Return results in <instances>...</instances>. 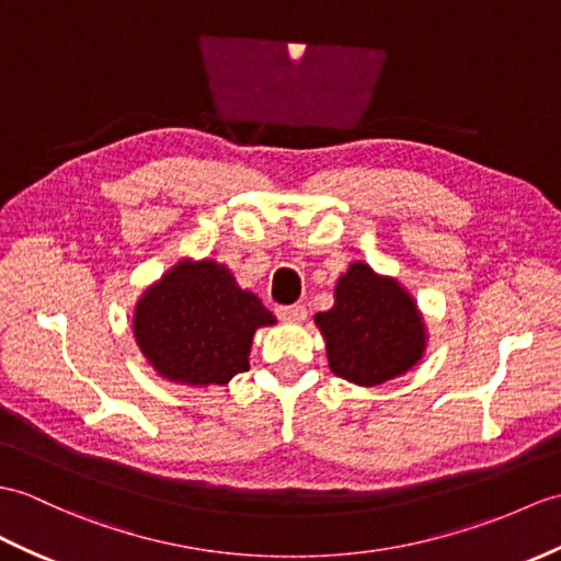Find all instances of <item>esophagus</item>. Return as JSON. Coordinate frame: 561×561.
<instances>
[{"mask_svg":"<svg viewBox=\"0 0 561 561\" xmlns=\"http://www.w3.org/2000/svg\"><path fill=\"white\" fill-rule=\"evenodd\" d=\"M277 318L284 322H301V320H306V306H301V304L277 306Z\"/></svg>","mask_w":561,"mask_h":561,"instance_id":"obj_1","label":"esophagus"}]
</instances>
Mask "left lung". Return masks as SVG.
I'll list each match as a JSON object with an SVG mask.
<instances>
[{"label":"left lung","instance_id":"left-lung-1","mask_svg":"<svg viewBox=\"0 0 561 561\" xmlns=\"http://www.w3.org/2000/svg\"><path fill=\"white\" fill-rule=\"evenodd\" d=\"M334 296V306L316 316L334 375L373 387L419 363L425 346L423 320L394 279L354 263Z\"/></svg>","mask_w":561,"mask_h":561}]
</instances>
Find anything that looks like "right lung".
Listing matches in <instances>:
<instances>
[{
	"instance_id": "obj_1",
	"label": "right lung",
	"mask_w": 561,
	"mask_h": 561,
	"mask_svg": "<svg viewBox=\"0 0 561 561\" xmlns=\"http://www.w3.org/2000/svg\"><path fill=\"white\" fill-rule=\"evenodd\" d=\"M275 316L213 260L181 263L140 298L136 342L152 368L186 385H227L249 370L253 334Z\"/></svg>"
}]
</instances>
